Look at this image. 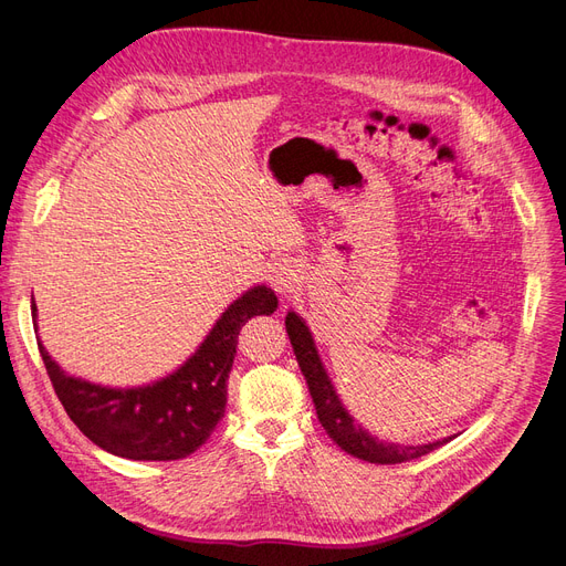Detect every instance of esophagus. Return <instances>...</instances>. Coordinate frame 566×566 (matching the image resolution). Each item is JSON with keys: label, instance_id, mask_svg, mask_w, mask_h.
I'll list each match as a JSON object with an SVG mask.
<instances>
[{"label": "esophagus", "instance_id": "1", "mask_svg": "<svg viewBox=\"0 0 566 566\" xmlns=\"http://www.w3.org/2000/svg\"><path fill=\"white\" fill-rule=\"evenodd\" d=\"M269 283L279 295H290L304 283V264L293 254H283L269 266Z\"/></svg>", "mask_w": 566, "mask_h": 566}]
</instances>
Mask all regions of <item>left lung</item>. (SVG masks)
<instances>
[{
	"label": "left lung",
	"mask_w": 566,
	"mask_h": 566,
	"mask_svg": "<svg viewBox=\"0 0 566 566\" xmlns=\"http://www.w3.org/2000/svg\"><path fill=\"white\" fill-rule=\"evenodd\" d=\"M285 331L290 337V345H293V352L297 356V364L302 368L306 387H310V394L316 406V416L323 424V430L328 432V437L342 451H347L358 460L378 462V465H394V462H406V460L427 455L455 437L453 434L437 441L418 443V447H413V443H408L406 447V443H391V441L373 437L366 427H361L349 416V410L345 408V403H342L331 375L321 361L310 325L304 323V318L297 312H287Z\"/></svg>",
	"instance_id": "8db88e82"
}]
</instances>
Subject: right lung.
<instances>
[{
  "label": "right lung",
  "instance_id": "obj_1",
  "mask_svg": "<svg viewBox=\"0 0 566 566\" xmlns=\"http://www.w3.org/2000/svg\"><path fill=\"white\" fill-rule=\"evenodd\" d=\"M276 310L279 297L271 287L245 290L177 370L142 387H108L75 378L49 356L40 335L38 347L65 413L98 449L129 460H179L198 451L224 418L238 333L250 318ZM32 321L38 325L35 304Z\"/></svg>",
  "mask_w": 566,
  "mask_h": 566
}]
</instances>
